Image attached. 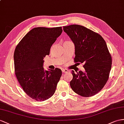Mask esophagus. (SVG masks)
<instances>
[{
    "instance_id": "obj_1",
    "label": "esophagus",
    "mask_w": 124,
    "mask_h": 124,
    "mask_svg": "<svg viewBox=\"0 0 124 124\" xmlns=\"http://www.w3.org/2000/svg\"><path fill=\"white\" fill-rule=\"evenodd\" d=\"M62 72L63 73H65L69 72V71L67 70H66V69H63V70H62Z\"/></svg>"
}]
</instances>
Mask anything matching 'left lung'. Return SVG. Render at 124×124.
Returning a JSON list of instances; mask_svg holds the SVG:
<instances>
[{"label": "left lung", "instance_id": "left-lung-1", "mask_svg": "<svg viewBox=\"0 0 124 124\" xmlns=\"http://www.w3.org/2000/svg\"><path fill=\"white\" fill-rule=\"evenodd\" d=\"M63 30L74 44V62L85 63V72L72 71L71 87L82 96H93L106 84L112 67V56L105 41L100 34L81 25L64 26Z\"/></svg>", "mask_w": 124, "mask_h": 124}]
</instances>
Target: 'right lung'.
Returning <instances> with one entry per match:
<instances>
[{"mask_svg":"<svg viewBox=\"0 0 124 124\" xmlns=\"http://www.w3.org/2000/svg\"><path fill=\"white\" fill-rule=\"evenodd\" d=\"M62 32L61 27H37L31 30L16 47L15 72L23 90L30 97L44 101L55 93L62 71L58 68L46 71L43 58Z\"/></svg>","mask_w":124,"mask_h":124,"instance_id":"1","label":"right lung"}]
</instances>
